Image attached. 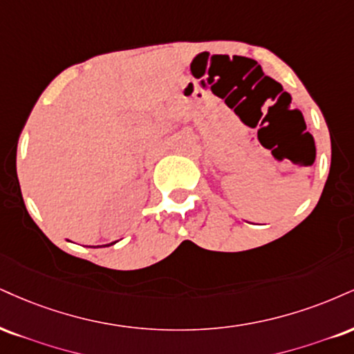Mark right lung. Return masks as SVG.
Segmentation results:
<instances>
[{
  "label": "right lung",
  "mask_w": 354,
  "mask_h": 354,
  "mask_svg": "<svg viewBox=\"0 0 354 354\" xmlns=\"http://www.w3.org/2000/svg\"><path fill=\"white\" fill-rule=\"evenodd\" d=\"M115 242H118V241H115ZM115 242H110V244H107V245H113ZM97 247H105V245H97Z\"/></svg>",
  "instance_id": "obj_1"
}]
</instances>
